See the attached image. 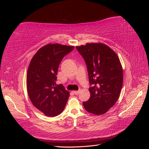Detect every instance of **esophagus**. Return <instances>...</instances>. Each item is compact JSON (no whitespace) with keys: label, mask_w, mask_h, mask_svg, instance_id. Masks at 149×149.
I'll list each match as a JSON object with an SVG mask.
<instances>
[{"label":"esophagus","mask_w":149,"mask_h":149,"mask_svg":"<svg viewBox=\"0 0 149 149\" xmlns=\"http://www.w3.org/2000/svg\"><path fill=\"white\" fill-rule=\"evenodd\" d=\"M79 92H80L79 90H78V91H73L74 94H76V95H78V94L79 93Z\"/></svg>","instance_id":"34e87169"}]
</instances>
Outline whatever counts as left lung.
<instances>
[{
  "instance_id": "obj_1",
  "label": "left lung",
  "mask_w": 149,
  "mask_h": 149,
  "mask_svg": "<svg viewBox=\"0 0 149 149\" xmlns=\"http://www.w3.org/2000/svg\"><path fill=\"white\" fill-rule=\"evenodd\" d=\"M87 66L90 96L84 109L95 115L105 114L119 99L123 71L116 53L105 44L86 43L76 47Z\"/></svg>"
}]
</instances>
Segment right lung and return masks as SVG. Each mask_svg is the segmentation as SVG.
Here are the masks:
<instances>
[{"instance_id":"obj_1","label":"right lung","mask_w":149,"mask_h":149,"mask_svg":"<svg viewBox=\"0 0 149 149\" xmlns=\"http://www.w3.org/2000/svg\"><path fill=\"white\" fill-rule=\"evenodd\" d=\"M73 49V46L48 44L38 49L30 63L26 74L29 96L47 116L60 114L68 100L70 93L61 84H56V75L62 59Z\"/></svg>"}]
</instances>
